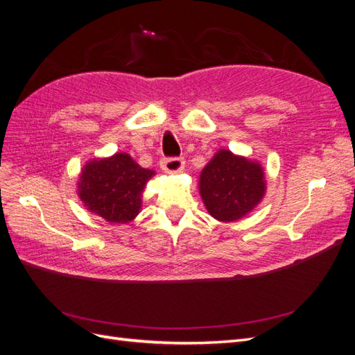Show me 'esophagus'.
<instances>
[{
  "label": "esophagus",
  "mask_w": 355,
  "mask_h": 355,
  "mask_svg": "<svg viewBox=\"0 0 355 355\" xmlns=\"http://www.w3.org/2000/svg\"><path fill=\"white\" fill-rule=\"evenodd\" d=\"M185 166L184 158L180 157H166L161 159V168H163L166 173H178Z\"/></svg>",
  "instance_id": "obj_1"
}]
</instances>
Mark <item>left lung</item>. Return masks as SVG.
Here are the masks:
<instances>
[{"instance_id":"1","label":"left lung","mask_w":355,"mask_h":355,"mask_svg":"<svg viewBox=\"0 0 355 355\" xmlns=\"http://www.w3.org/2000/svg\"><path fill=\"white\" fill-rule=\"evenodd\" d=\"M265 192L262 167L230 151H219L202 168L200 194L214 219L237 220L259 202Z\"/></svg>"}]
</instances>
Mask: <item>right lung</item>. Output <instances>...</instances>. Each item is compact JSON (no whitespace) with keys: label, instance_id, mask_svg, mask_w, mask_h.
<instances>
[{"label":"right lung","instance_id":"1","mask_svg":"<svg viewBox=\"0 0 355 355\" xmlns=\"http://www.w3.org/2000/svg\"><path fill=\"white\" fill-rule=\"evenodd\" d=\"M153 175V170L142 168L127 154L94 159L80 176V198L108 222L125 223L141 210V194Z\"/></svg>","mask_w":355,"mask_h":355}]
</instances>
